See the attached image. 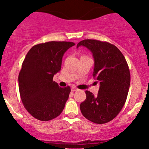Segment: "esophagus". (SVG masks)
<instances>
[{
    "label": "esophagus",
    "instance_id": "34e87169",
    "mask_svg": "<svg viewBox=\"0 0 149 149\" xmlns=\"http://www.w3.org/2000/svg\"><path fill=\"white\" fill-rule=\"evenodd\" d=\"M77 90H78V89H77V88H76V87H71V91L75 92V91H77Z\"/></svg>",
    "mask_w": 149,
    "mask_h": 149
}]
</instances>
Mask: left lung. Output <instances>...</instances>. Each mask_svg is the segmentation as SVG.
<instances>
[{"mask_svg": "<svg viewBox=\"0 0 149 149\" xmlns=\"http://www.w3.org/2000/svg\"><path fill=\"white\" fill-rule=\"evenodd\" d=\"M87 47L95 61L93 76L100 83L97 96L86 90V99L80 104L84 118L98 124L113 120L124 106L130 86V71L124 56L107 42L84 40L77 44Z\"/></svg>", "mask_w": 149, "mask_h": 149, "instance_id": "1", "label": "left lung"}]
</instances>
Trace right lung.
I'll list each match as a JSON object with an SVG mask.
<instances>
[{"instance_id": "obj_1", "label": "right lung", "mask_w": 149, "mask_h": 149, "mask_svg": "<svg viewBox=\"0 0 149 149\" xmlns=\"http://www.w3.org/2000/svg\"><path fill=\"white\" fill-rule=\"evenodd\" d=\"M73 42L51 41L34 45L22 64L19 76V91L22 103L34 118L48 121L63 111L70 87H60L53 81L61 70L65 51Z\"/></svg>"}]
</instances>
